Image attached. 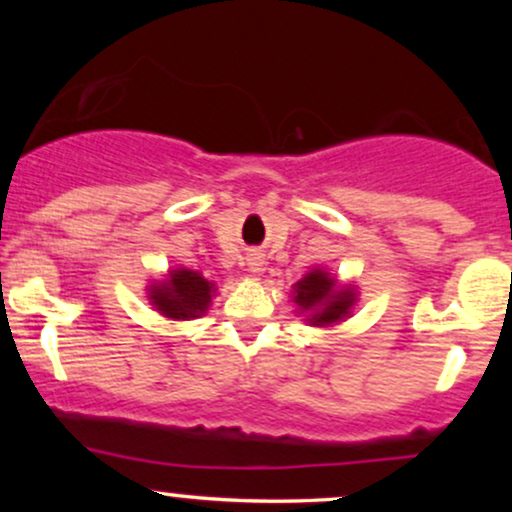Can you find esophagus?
<instances>
[{"label": "esophagus", "instance_id": "obj_1", "mask_svg": "<svg viewBox=\"0 0 512 512\" xmlns=\"http://www.w3.org/2000/svg\"><path fill=\"white\" fill-rule=\"evenodd\" d=\"M245 262H248V269L252 274H262L264 272V257L260 252H250L248 257H245Z\"/></svg>", "mask_w": 512, "mask_h": 512}]
</instances>
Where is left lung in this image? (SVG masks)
Returning <instances> with one entry per match:
<instances>
[{
    "instance_id": "1",
    "label": "left lung",
    "mask_w": 512,
    "mask_h": 512,
    "mask_svg": "<svg viewBox=\"0 0 512 512\" xmlns=\"http://www.w3.org/2000/svg\"><path fill=\"white\" fill-rule=\"evenodd\" d=\"M291 298L296 303V313L303 315L310 327H334L354 313L358 289L349 281H339L325 267H313L293 284Z\"/></svg>"
}]
</instances>
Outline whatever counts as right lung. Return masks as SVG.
Returning a JSON list of instances; mask_svg holds the SVG:
<instances>
[{"mask_svg":"<svg viewBox=\"0 0 512 512\" xmlns=\"http://www.w3.org/2000/svg\"><path fill=\"white\" fill-rule=\"evenodd\" d=\"M216 296L214 281L204 279L202 272L187 267L168 269L163 279H154L146 286V298L166 320L185 322L202 317Z\"/></svg>","mask_w":512,"mask_h":512,"instance_id":"right-lung-1","label":"right lung"}]
</instances>
